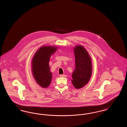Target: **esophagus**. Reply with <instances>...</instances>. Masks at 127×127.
I'll list each match as a JSON object with an SVG mask.
<instances>
[{"label": "esophagus", "instance_id": "34e87169", "mask_svg": "<svg viewBox=\"0 0 127 127\" xmlns=\"http://www.w3.org/2000/svg\"><path fill=\"white\" fill-rule=\"evenodd\" d=\"M60 77H63V78H66V75H65V74L60 75Z\"/></svg>", "mask_w": 127, "mask_h": 127}]
</instances>
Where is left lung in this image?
<instances>
[{
    "label": "left lung",
    "mask_w": 127,
    "mask_h": 127,
    "mask_svg": "<svg viewBox=\"0 0 127 127\" xmlns=\"http://www.w3.org/2000/svg\"><path fill=\"white\" fill-rule=\"evenodd\" d=\"M75 57V68L72 73L73 86L80 89L87 84L92 74L91 59L82 46L79 45L74 49Z\"/></svg>",
    "instance_id": "left-lung-1"
}]
</instances>
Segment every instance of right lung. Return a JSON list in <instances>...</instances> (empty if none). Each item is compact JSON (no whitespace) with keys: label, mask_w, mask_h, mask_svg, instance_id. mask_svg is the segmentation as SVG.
I'll use <instances>...</instances> for the list:
<instances>
[{"label":"right lung","mask_w":127,"mask_h":127,"mask_svg":"<svg viewBox=\"0 0 127 127\" xmlns=\"http://www.w3.org/2000/svg\"><path fill=\"white\" fill-rule=\"evenodd\" d=\"M57 50L54 46H44L39 48L34 55L32 61V71L33 77L43 88L50 84L52 73L50 71L49 61L51 55Z\"/></svg>","instance_id":"obj_1"}]
</instances>
